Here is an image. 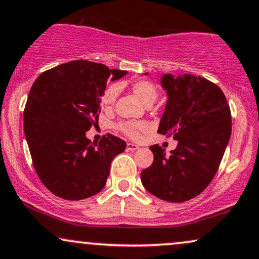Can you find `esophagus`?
Returning a JSON list of instances; mask_svg holds the SVG:
<instances>
[{"label": "esophagus", "instance_id": "esophagus-1", "mask_svg": "<svg viewBox=\"0 0 259 259\" xmlns=\"http://www.w3.org/2000/svg\"><path fill=\"white\" fill-rule=\"evenodd\" d=\"M126 148L129 149V151H136V149H139V146L135 145V143L129 142V143H127V145H126Z\"/></svg>", "mask_w": 259, "mask_h": 259}]
</instances>
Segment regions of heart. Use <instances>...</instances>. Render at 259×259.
I'll return each mask as SVG.
<instances>
[{
	"label": "heart",
	"mask_w": 259,
	"mask_h": 259,
	"mask_svg": "<svg viewBox=\"0 0 259 259\" xmlns=\"http://www.w3.org/2000/svg\"><path fill=\"white\" fill-rule=\"evenodd\" d=\"M132 92L134 95L138 98L143 105L149 106L152 105L158 98V90L155 88L153 83L148 82V80H138V82H134L132 85ZM118 89L116 85L108 87L107 90L105 92L104 96H102V104L105 106H111L114 102V100L117 98ZM120 130L124 134H126L129 138L138 139L140 134L142 132H146L148 129L147 123H134V121H126L119 125Z\"/></svg>",
	"instance_id": "obj_1"
}]
</instances>
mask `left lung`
<instances>
[{
    "label": "left lung",
    "mask_w": 259,
    "mask_h": 259,
    "mask_svg": "<svg viewBox=\"0 0 259 259\" xmlns=\"http://www.w3.org/2000/svg\"><path fill=\"white\" fill-rule=\"evenodd\" d=\"M160 84L167 101L158 133L172 136L177 147L166 154L151 146L154 160L142 170L141 181L161 200L183 202L200 194L216 175L230 139L232 116L222 90L202 77L165 73Z\"/></svg>",
    "instance_id": "obj_1"
}]
</instances>
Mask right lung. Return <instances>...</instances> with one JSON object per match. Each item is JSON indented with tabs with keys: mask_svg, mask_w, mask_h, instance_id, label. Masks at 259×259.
<instances>
[{
	"mask_svg": "<svg viewBox=\"0 0 259 259\" xmlns=\"http://www.w3.org/2000/svg\"><path fill=\"white\" fill-rule=\"evenodd\" d=\"M87 60L65 62L40 73L24 111V132L39 180L53 194L82 200L104 188L112 160L125 141L104 136L98 143L85 134L98 124L106 83L125 76Z\"/></svg>",
	"mask_w": 259,
	"mask_h": 259,
	"instance_id": "add662e5",
	"label": "right lung"
}]
</instances>
